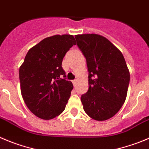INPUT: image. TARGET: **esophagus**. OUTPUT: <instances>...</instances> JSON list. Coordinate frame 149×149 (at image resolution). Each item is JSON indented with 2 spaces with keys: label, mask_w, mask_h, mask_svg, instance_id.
<instances>
[{
  "label": "esophagus",
  "mask_w": 149,
  "mask_h": 149,
  "mask_svg": "<svg viewBox=\"0 0 149 149\" xmlns=\"http://www.w3.org/2000/svg\"><path fill=\"white\" fill-rule=\"evenodd\" d=\"M72 83H73L74 86V87H75V86H76V83H77V80H72Z\"/></svg>",
  "instance_id": "esophagus-1"
}]
</instances>
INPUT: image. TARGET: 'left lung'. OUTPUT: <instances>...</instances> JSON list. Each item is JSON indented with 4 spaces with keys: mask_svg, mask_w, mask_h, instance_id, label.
<instances>
[{
    "mask_svg": "<svg viewBox=\"0 0 149 149\" xmlns=\"http://www.w3.org/2000/svg\"><path fill=\"white\" fill-rule=\"evenodd\" d=\"M86 58L89 88L82 95L86 114L105 121L119 111L127 98L130 74L121 51L107 39L96 33L75 35Z\"/></svg>",
    "mask_w": 149,
    "mask_h": 149,
    "instance_id": "1",
    "label": "left lung"
}]
</instances>
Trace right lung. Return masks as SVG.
<instances>
[{"label": "right lung", "instance_id": "right-lung-1", "mask_svg": "<svg viewBox=\"0 0 149 149\" xmlns=\"http://www.w3.org/2000/svg\"><path fill=\"white\" fill-rule=\"evenodd\" d=\"M75 45L70 34L45 38L28 50L19 67L22 99L28 108L42 119H52L65 110L73 84L65 79L62 61ZM62 75L64 79L60 77Z\"/></svg>", "mask_w": 149, "mask_h": 149}]
</instances>
